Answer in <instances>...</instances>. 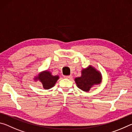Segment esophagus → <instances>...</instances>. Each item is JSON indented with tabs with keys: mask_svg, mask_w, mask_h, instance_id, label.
<instances>
[{
	"mask_svg": "<svg viewBox=\"0 0 132 132\" xmlns=\"http://www.w3.org/2000/svg\"><path fill=\"white\" fill-rule=\"evenodd\" d=\"M71 77H72L71 76H64V78H65V79H70Z\"/></svg>",
	"mask_w": 132,
	"mask_h": 132,
	"instance_id": "esophagus-1",
	"label": "esophagus"
}]
</instances>
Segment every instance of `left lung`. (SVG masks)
<instances>
[{"instance_id":"8db88e82","label":"left lung","mask_w":132,"mask_h":132,"mask_svg":"<svg viewBox=\"0 0 132 132\" xmlns=\"http://www.w3.org/2000/svg\"><path fill=\"white\" fill-rule=\"evenodd\" d=\"M102 75L100 71L90 65L81 70V76L76 77L75 81L78 88L88 92L95 85L101 84Z\"/></svg>"}]
</instances>
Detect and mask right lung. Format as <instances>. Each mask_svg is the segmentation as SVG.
I'll return each instance as SVG.
<instances>
[{
    "label": "right lung",
    "instance_id": "1",
    "mask_svg": "<svg viewBox=\"0 0 132 132\" xmlns=\"http://www.w3.org/2000/svg\"><path fill=\"white\" fill-rule=\"evenodd\" d=\"M59 79V76H53L51 71L45 70L41 71L38 76H36L34 80L35 81L39 80L42 83L44 88L45 90H48L55 86Z\"/></svg>",
    "mask_w": 132,
    "mask_h": 132
}]
</instances>
